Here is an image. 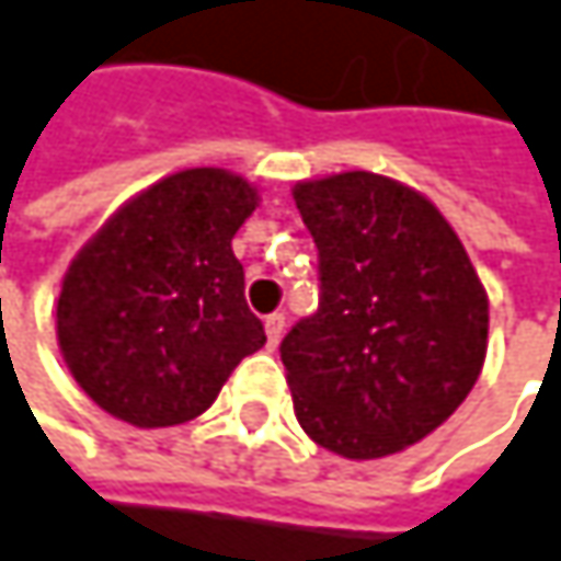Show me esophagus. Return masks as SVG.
<instances>
[{
	"label": "esophagus",
	"instance_id": "esophagus-1",
	"mask_svg": "<svg viewBox=\"0 0 561 561\" xmlns=\"http://www.w3.org/2000/svg\"><path fill=\"white\" fill-rule=\"evenodd\" d=\"M282 331H285V314H270L266 318V341H270V347H276L279 344V337H282Z\"/></svg>",
	"mask_w": 561,
	"mask_h": 561
}]
</instances>
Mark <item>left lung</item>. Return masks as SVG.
Listing matches in <instances>:
<instances>
[{
  "label": "left lung",
  "instance_id": "obj_1",
  "mask_svg": "<svg viewBox=\"0 0 561 561\" xmlns=\"http://www.w3.org/2000/svg\"><path fill=\"white\" fill-rule=\"evenodd\" d=\"M291 194L321 279L279 347L295 415L334 455H396L478 383L488 291L438 207L392 178L344 171Z\"/></svg>",
  "mask_w": 561,
  "mask_h": 561
}]
</instances>
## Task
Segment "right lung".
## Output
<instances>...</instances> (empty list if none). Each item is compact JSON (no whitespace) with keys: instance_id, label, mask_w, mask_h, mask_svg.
<instances>
[{"instance_id":"right-lung-1","label":"right lung","mask_w":561,"mask_h":561,"mask_svg":"<svg viewBox=\"0 0 561 561\" xmlns=\"http://www.w3.org/2000/svg\"><path fill=\"white\" fill-rule=\"evenodd\" d=\"M256 201L230 171H178L77 253L57 298V344L100 409L139 428L181 425L266 344L230 247Z\"/></svg>"}]
</instances>
